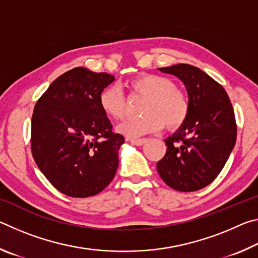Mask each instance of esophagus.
Here are the masks:
<instances>
[{
	"mask_svg": "<svg viewBox=\"0 0 258 258\" xmlns=\"http://www.w3.org/2000/svg\"><path fill=\"white\" fill-rule=\"evenodd\" d=\"M130 141L135 146H142L147 141V139H130Z\"/></svg>",
	"mask_w": 258,
	"mask_h": 258,
	"instance_id": "obj_1",
	"label": "esophagus"
}]
</instances>
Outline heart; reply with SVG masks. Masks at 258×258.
<instances>
[{"instance_id": "b5f03b06", "label": "heart", "mask_w": 258, "mask_h": 258, "mask_svg": "<svg viewBox=\"0 0 258 258\" xmlns=\"http://www.w3.org/2000/svg\"><path fill=\"white\" fill-rule=\"evenodd\" d=\"M127 87L132 93L146 97V100L141 109L142 117L126 120L117 127L125 137L139 138L154 133L163 128L165 124L168 128H176L189 115V99L171 78L143 74L131 80ZM99 104L104 115L116 120L124 118L127 109L125 94L116 85L108 86L100 93Z\"/></svg>"}]
</instances>
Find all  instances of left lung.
I'll return each instance as SVG.
<instances>
[{
	"mask_svg": "<svg viewBox=\"0 0 258 258\" xmlns=\"http://www.w3.org/2000/svg\"><path fill=\"white\" fill-rule=\"evenodd\" d=\"M184 83L190 110L157 163L163 181L172 189L190 192L207 186L224 167L237 140L232 104L223 86L195 66L186 63L158 68Z\"/></svg>",
	"mask_w": 258,
	"mask_h": 258,
	"instance_id": "left-lung-1",
	"label": "left lung"
}]
</instances>
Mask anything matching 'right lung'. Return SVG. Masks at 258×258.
Returning a JSON list of instances; mask_svg holds the SVG:
<instances>
[{"label":"right lung","instance_id":"obj_1","mask_svg":"<svg viewBox=\"0 0 258 258\" xmlns=\"http://www.w3.org/2000/svg\"><path fill=\"white\" fill-rule=\"evenodd\" d=\"M115 81L107 73L76 67L52 82L35 104L30 147L41 172L61 194L86 198L115 177L125 139L99 104Z\"/></svg>","mask_w":258,"mask_h":258}]
</instances>
